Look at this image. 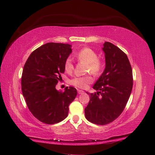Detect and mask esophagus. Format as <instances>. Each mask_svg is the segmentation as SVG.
<instances>
[{
	"label": "esophagus",
	"instance_id": "obj_1",
	"mask_svg": "<svg viewBox=\"0 0 155 155\" xmlns=\"http://www.w3.org/2000/svg\"><path fill=\"white\" fill-rule=\"evenodd\" d=\"M84 92L82 90H78V94H83Z\"/></svg>",
	"mask_w": 155,
	"mask_h": 155
}]
</instances>
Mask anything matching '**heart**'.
Masks as SVG:
<instances>
[{
	"mask_svg": "<svg viewBox=\"0 0 155 155\" xmlns=\"http://www.w3.org/2000/svg\"><path fill=\"white\" fill-rule=\"evenodd\" d=\"M76 57L81 63L86 64V72H91L94 75H98L101 73L103 69V62L98 54L93 49L88 47H84L77 52ZM64 69L68 74L74 71V66L71 58H66L64 62ZM93 78L91 75L87 74L83 77H74L71 80V84L76 87L80 88H87L88 84L93 83Z\"/></svg>",
	"mask_w": 155,
	"mask_h": 155,
	"instance_id": "b5f03b06",
	"label": "heart"
}]
</instances>
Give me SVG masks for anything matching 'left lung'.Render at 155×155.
<instances>
[{
    "mask_svg": "<svg viewBox=\"0 0 155 155\" xmlns=\"http://www.w3.org/2000/svg\"><path fill=\"white\" fill-rule=\"evenodd\" d=\"M106 67L93 86L97 91L90 95L85 108V117L91 123L104 125L120 116L132 91L133 71L127 54L109 42L103 48Z\"/></svg>",
    "mask_w": 155,
    "mask_h": 155,
    "instance_id": "obj_1",
    "label": "left lung"
}]
</instances>
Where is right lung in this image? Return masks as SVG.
<instances>
[{
    "mask_svg": "<svg viewBox=\"0 0 155 155\" xmlns=\"http://www.w3.org/2000/svg\"><path fill=\"white\" fill-rule=\"evenodd\" d=\"M71 52L70 45L48 42L35 50L25 62L22 94L29 110L42 123L53 124L63 120L77 96V89L72 87H67L64 92L55 88L64 72V61Z\"/></svg>",
    "mask_w": 155,
    "mask_h": 155,
    "instance_id": "add662e5",
    "label": "right lung"
}]
</instances>
